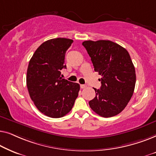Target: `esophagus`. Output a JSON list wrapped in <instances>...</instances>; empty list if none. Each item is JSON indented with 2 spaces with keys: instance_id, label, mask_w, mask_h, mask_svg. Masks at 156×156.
Instances as JSON below:
<instances>
[{
  "instance_id": "obj_1",
  "label": "esophagus",
  "mask_w": 156,
  "mask_h": 156,
  "mask_svg": "<svg viewBox=\"0 0 156 156\" xmlns=\"http://www.w3.org/2000/svg\"><path fill=\"white\" fill-rule=\"evenodd\" d=\"M80 87H81V89H84V88H86V87H87V85L81 84L80 85Z\"/></svg>"
}]
</instances>
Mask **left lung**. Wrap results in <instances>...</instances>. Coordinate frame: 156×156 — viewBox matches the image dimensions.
I'll return each instance as SVG.
<instances>
[{
  "label": "left lung",
  "mask_w": 156,
  "mask_h": 156,
  "mask_svg": "<svg viewBox=\"0 0 156 156\" xmlns=\"http://www.w3.org/2000/svg\"><path fill=\"white\" fill-rule=\"evenodd\" d=\"M86 48L95 72L101 78L96 97L89 101L91 109L105 118L114 116L124 109L133 96L136 84L135 67L128 51L110 40H87Z\"/></svg>",
  "instance_id": "obj_1"
}]
</instances>
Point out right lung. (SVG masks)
<instances>
[{
	"instance_id": "obj_1",
	"label": "right lung",
	"mask_w": 156,
	"mask_h": 156,
	"mask_svg": "<svg viewBox=\"0 0 156 156\" xmlns=\"http://www.w3.org/2000/svg\"><path fill=\"white\" fill-rule=\"evenodd\" d=\"M73 40L55 38L38 48L30 60L27 71V87L38 110L51 118L67 114L78 97L80 84L61 77L65 68L66 51Z\"/></svg>"
}]
</instances>
